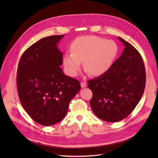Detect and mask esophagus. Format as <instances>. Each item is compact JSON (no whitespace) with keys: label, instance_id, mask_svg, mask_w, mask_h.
Instances as JSON below:
<instances>
[{"label":"esophagus","instance_id":"obj_1","mask_svg":"<svg viewBox=\"0 0 158 158\" xmlns=\"http://www.w3.org/2000/svg\"><path fill=\"white\" fill-rule=\"evenodd\" d=\"M80 85H81V87H82V88H85V87H86V86H87V84H86V82H81Z\"/></svg>","mask_w":158,"mask_h":158}]
</instances>
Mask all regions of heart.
Wrapping results in <instances>:
<instances>
[{"label":"heart","instance_id":"heart-1","mask_svg":"<svg viewBox=\"0 0 158 158\" xmlns=\"http://www.w3.org/2000/svg\"><path fill=\"white\" fill-rule=\"evenodd\" d=\"M70 54L63 57V64L69 75L76 76L84 63L86 73L100 76L111 68L118 53V47L112 40L95 35L78 37L71 43Z\"/></svg>","mask_w":158,"mask_h":158}]
</instances>
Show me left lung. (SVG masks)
<instances>
[{
	"label": "left lung",
	"mask_w": 158,
	"mask_h": 158,
	"mask_svg": "<svg viewBox=\"0 0 158 158\" xmlns=\"http://www.w3.org/2000/svg\"><path fill=\"white\" fill-rule=\"evenodd\" d=\"M125 45L122 55L105 74L89 80L93 96L90 106L98 118L118 122L128 117L141 99L146 85V71L140 54L118 37Z\"/></svg>",
	"instance_id": "8db88e82"
}]
</instances>
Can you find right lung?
I'll return each instance as SVG.
<instances>
[{"label": "right lung", "mask_w": 158, "mask_h": 158, "mask_svg": "<svg viewBox=\"0 0 158 158\" xmlns=\"http://www.w3.org/2000/svg\"><path fill=\"white\" fill-rule=\"evenodd\" d=\"M64 35L41 39L23 52L18 64V93L22 107L36 123L51 126L67 113L79 92V81L64 74L63 54L57 47Z\"/></svg>", "instance_id": "right-lung-1"}]
</instances>
